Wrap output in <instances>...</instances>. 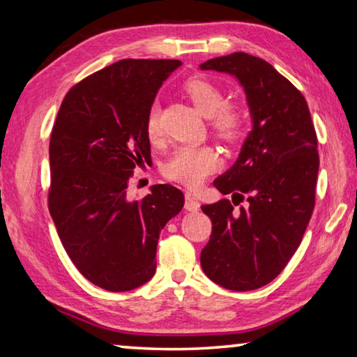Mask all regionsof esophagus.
I'll list each match as a JSON object with an SVG mask.
<instances>
[{
  "label": "esophagus",
  "mask_w": 357,
  "mask_h": 357,
  "mask_svg": "<svg viewBox=\"0 0 357 357\" xmlns=\"http://www.w3.org/2000/svg\"><path fill=\"white\" fill-rule=\"evenodd\" d=\"M184 208H185V211H190V213H197V211L200 209V203H198V200L192 195V193H185Z\"/></svg>",
  "instance_id": "1"
}]
</instances>
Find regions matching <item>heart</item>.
Here are the masks:
<instances>
[{"label":"heart","instance_id":"1","mask_svg":"<svg viewBox=\"0 0 357 357\" xmlns=\"http://www.w3.org/2000/svg\"><path fill=\"white\" fill-rule=\"evenodd\" d=\"M187 94L197 110L203 116L211 118V129L219 140L225 143H238L247 130V116L238 105L227 104L222 89L206 78H190L184 84ZM144 129L151 142L160 135L159 110L151 107L144 121ZM220 157L211 146H179L173 151L170 159L165 162V178L176 181L187 187L200 185L209 174L220 168Z\"/></svg>","mask_w":357,"mask_h":357}]
</instances>
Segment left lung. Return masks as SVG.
<instances>
[{"mask_svg":"<svg viewBox=\"0 0 357 357\" xmlns=\"http://www.w3.org/2000/svg\"><path fill=\"white\" fill-rule=\"evenodd\" d=\"M200 68L236 77L253 119L236 164L214 181L233 200L202 206L213 222L202 268L217 285L250 291L282 273L310 222L319 168L315 126L302 93L264 59L236 52ZM244 197L248 206L234 210Z\"/></svg>","mask_w":357,"mask_h":357,"instance_id":"left-lung-1","label":"left lung"}]
</instances>
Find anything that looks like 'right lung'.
Listing matches in <instances>:
<instances>
[{"instance_id":"right-lung-1","label":"right lung","mask_w":357,"mask_h":357,"mask_svg":"<svg viewBox=\"0 0 357 357\" xmlns=\"http://www.w3.org/2000/svg\"><path fill=\"white\" fill-rule=\"evenodd\" d=\"M178 59H121L72 86L50 137L48 211L70 261L107 291H129L155 273L157 239L184 193L155 184L128 200L137 165L151 162L144 121Z\"/></svg>"}]
</instances>
